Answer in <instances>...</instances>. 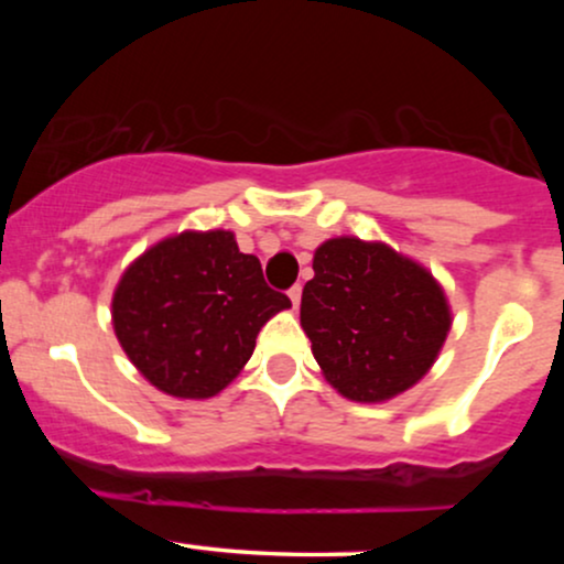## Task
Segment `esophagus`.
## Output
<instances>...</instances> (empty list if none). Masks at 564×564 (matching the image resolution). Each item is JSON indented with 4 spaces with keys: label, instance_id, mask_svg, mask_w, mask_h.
<instances>
[{
    "label": "esophagus",
    "instance_id": "1",
    "mask_svg": "<svg viewBox=\"0 0 564 564\" xmlns=\"http://www.w3.org/2000/svg\"><path fill=\"white\" fill-rule=\"evenodd\" d=\"M289 300H291V304H294V310L300 307V300H302V286H300V283L289 289Z\"/></svg>",
    "mask_w": 564,
    "mask_h": 564
}]
</instances>
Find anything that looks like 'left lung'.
I'll use <instances>...</instances> for the list:
<instances>
[{
    "instance_id": "1",
    "label": "left lung",
    "mask_w": 564,
    "mask_h": 564,
    "mask_svg": "<svg viewBox=\"0 0 564 564\" xmlns=\"http://www.w3.org/2000/svg\"><path fill=\"white\" fill-rule=\"evenodd\" d=\"M300 318L313 355L345 398L379 403L435 364L451 328L443 289L384 243L332 238L315 251Z\"/></svg>"
}]
</instances>
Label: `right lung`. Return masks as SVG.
I'll list each match as a JSON object with an SVG mask.
<instances>
[{
	"instance_id": "obj_1",
	"label": "right lung",
	"mask_w": 564,
	"mask_h": 564,
	"mask_svg": "<svg viewBox=\"0 0 564 564\" xmlns=\"http://www.w3.org/2000/svg\"><path fill=\"white\" fill-rule=\"evenodd\" d=\"M291 300L264 283L228 230L180 232L121 275L113 328L138 371L174 398H212L251 358L260 328Z\"/></svg>"
}]
</instances>
